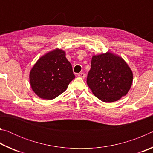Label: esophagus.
I'll use <instances>...</instances> for the list:
<instances>
[{
    "label": "esophagus",
    "mask_w": 153,
    "mask_h": 153,
    "mask_svg": "<svg viewBox=\"0 0 153 153\" xmlns=\"http://www.w3.org/2000/svg\"><path fill=\"white\" fill-rule=\"evenodd\" d=\"M78 76L79 77H82V78H85V77H86V75H85L84 73H79L78 74Z\"/></svg>",
    "instance_id": "esophagus-1"
}]
</instances>
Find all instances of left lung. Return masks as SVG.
<instances>
[{"instance_id": "8db88e82", "label": "left lung", "mask_w": 153, "mask_h": 153, "mask_svg": "<svg viewBox=\"0 0 153 153\" xmlns=\"http://www.w3.org/2000/svg\"><path fill=\"white\" fill-rule=\"evenodd\" d=\"M132 82V71L120 56L109 51L92 56L87 84L98 99L119 100L128 94Z\"/></svg>"}]
</instances>
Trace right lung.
I'll list each match as a JSON object with an SVG mask.
<instances>
[{
    "label": "right lung",
    "instance_id": "obj_1",
    "mask_svg": "<svg viewBox=\"0 0 153 153\" xmlns=\"http://www.w3.org/2000/svg\"><path fill=\"white\" fill-rule=\"evenodd\" d=\"M65 52L56 48L41 56L30 72V83L38 97L52 100L65 91L75 76Z\"/></svg>",
    "mask_w": 153,
    "mask_h": 153
}]
</instances>
